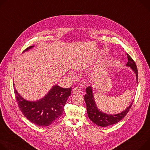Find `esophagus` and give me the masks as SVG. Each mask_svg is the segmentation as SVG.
<instances>
[{"label": "esophagus", "mask_w": 150, "mask_h": 150, "mask_svg": "<svg viewBox=\"0 0 150 150\" xmlns=\"http://www.w3.org/2000/svg\"><path fill=\"white\" fill-rule=\"evenodd\" d=\"M81 88H79V87H75L72 90V92L74 94H78V93H79L81 92Z\"/></svg>", "instance_id": "obj_1"}]
</instances>
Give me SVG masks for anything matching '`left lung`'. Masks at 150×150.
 I'll return each mask as SVG.
<instances>
[{"instance_id":"obj_1","label":"left lung","mask_w":150,"mask_h":150,"mask_svg":"<svg viewBox=\"0 0 150 150\" xmlns=\"http://www.w3.org/2000/svg\"><path fill=\"white\" fill-rule=\"evenodd\" d=\"M128 62L126 64L127 66H130L134 72L136 74L137 76V79L138 82V69L137 64L133 60V59L127 54ZM87 94L84 96V100L86 103L87 106V111L88 118L96 125L102 126V127H108L114 124L117 123L120 121H121L122 118H125L126 114L129 111L130 109L133 104V102L130 104V105L126 109V110L122 111V112L115 114V115H109L107 114H105L98 110L95 103L93 96L92 88L91 86H88L86 88Z\"/></svg>"}]
</instances>
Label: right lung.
Wrapping results in <instances>:
<instances>
[{
    "mask_svg": "<svg viewBox=\"0 0 150 150\" xmlns=\"http://www.w3.org/2000/svg\"><path fill=\"white\" fill-rule=\"evenodd\" d=\"M33 47H29L24 51ZM71 87L65 88L54 86L44 98L36 102L25 100L15 88L14 93L18 108L24 117L35 125L45 127L52 124L62 116L66 102L71 94Z\"/></svg>",
    "mask_w": 150,
    "mask_h": 150,
    "instance_id": "obj_1",
    "label": "right lung"
}]
</instances>
